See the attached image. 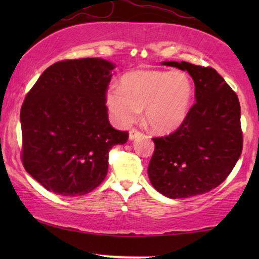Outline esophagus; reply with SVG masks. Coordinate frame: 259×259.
Wrapping results in <instances>:
<instances>
[{"instance_id":"obj_1","label":"esophagus","mask_w":259,"mask_h":259,"mask_svg":"<svg viewBox=\"0 0 259 259\" xmlns=\"http://www.w3.org/2000/svg\"><path fill=\"white\" fill-rule=\"evenodd\" d=\"M143 136H144V134L141 133V132H139V131L131 130V132H130V140H134V139H137V138H141Z\"/></svg>"}]
</instances>
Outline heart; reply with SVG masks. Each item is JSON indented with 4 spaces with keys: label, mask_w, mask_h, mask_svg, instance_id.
Returning a JSON list of instances; mask_svg holds the SVG:
<instances>
[{
    "label": "heart",
    "mask_w": 259,
    "mask_h": 259,
    "mask_svg": "<svg viewBox=\"0 0 259 259\" xmlns=\"http://www.w3.org/2000/svg\"><path fill=\"white\" fill-rule=\"evenodd\" d=\"M193 97L192 81L185 73L171 70H133L120 86L109 87L105 104L116 123L127 126L145 108L148 126L157 133H171L185 121Z\"/></svg>",
    "instance_id": "1"
}]
</instances>
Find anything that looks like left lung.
<instances>
[{"label": "left lung", "instance_id": "obj_1", "mask_svg": "<svg viewBox=\"0 0 259 259\" xmlns=\"http://www.w3.org/2000/svg\"><path fill=\"white\" fill-rule=\"evenodd\" d=\"M162 65L186 70L196 86V104L167 137L153 138L148 178L171 199L206 193L224 182L243 148L237 94L211 67L182 61Z\"/></svg>", "mask_w": 259, "mask_h": 259}]
</instances>
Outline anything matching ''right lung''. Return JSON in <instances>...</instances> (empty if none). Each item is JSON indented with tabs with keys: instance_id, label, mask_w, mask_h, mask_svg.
Instances as JSON below:
<instances>
[{
	"instance_id": "obj_1",
	"label": "right lung",
	"mask_w": 259,
	"mask_h": 259,
	"mask_svg": "<svg viewBox=\"0 0 259 259\" xmlns=\"http://www.w3.org/2000/svg\"><path fill=\"white\" fill-rule=\"evenodd\" d=\"M114 63L87 58L59 61L42 73L21 108L22 162L60 196L90 193L108 172V152L128 133L108 121L105 94Z\"/></svg>"
}]
</instances>
